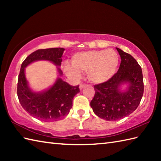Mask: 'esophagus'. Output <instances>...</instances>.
Wrapping results in <instances>:
<instances>
[{
  "instance_id": "34e87169",
  "label": "esophagus",
  "mask_w": 161,
  "mask_h": 161,
  "mask_svg": "<svg viewBox=\"0 0 161 161\" xmlns=\"http://www.w3.org/2000/svg\"><path fill=\"white\" fill-rule=\"evenodd\" d=\"M86 86V84H80V89H82V88H84V87H85Z\"/></svg>"
}]
</instances>
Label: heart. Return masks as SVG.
Returning <instances> with one entry per match:
<instances>
[{"label":"heart","mask_w":161,"mask_h":161,"mask_svg":"<svg viewBox=\"0 0 161 161\" xmlns=\"http://www.w3.org/2000/svg\"><path fill=\"white\" fill-rule=\"evenodd\" d=\"M73 66H64L66 73L78 78L80 72H88V77L94 84H102L110 80L117 71L119 57L112 49L91 50L75 54L72 59Z\"/></svg>","instance_id":"obj_1"}]
</instances>
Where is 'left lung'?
<instances>
[{
  "instance_id": "obj_1",
  "label": "left lung",
  "mask_w": 161,
  "mask_h": 161,
  "mask_svg": "<svg viewBox=\"0 0 161 161\" xmlns=\"http://www.w3.org/2000/svg\"><path fill=\"white\" fill-rule=\"evenodd\" d=\"M121 57L118 71L110 80L94 86L95 95L91 107L95 114L108 121L126 117L134 111L141 101L144 92L142 68L131 54L118 48ZM129 84L125 92L121 85Z\"/></svg>"
}]
</instances>
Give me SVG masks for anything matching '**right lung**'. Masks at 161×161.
Returning a JSON list of instances; mask_svg holds the SVG:
<instances>
[{
  "label": "right lung",
  "mask_w": 161,
  "mask_h": 161,
  "mask_svg": "<svg viewBox=\"0 0 161 161\" xmlns=\"http://www.w3.org/2000/svg\"><path fill=\"white\" fill-rule=\"evenodd\" d=\"M64 48L40 49L30 54L23 61L20 67L17 84V95L22 107L30 115L40 120L57 121L69 114L73 107V99L80 93L78 86H70L61 78L48 89L42 92H34L30 89L25 75V68L34 61L47 60L57 66H61ZM59 75H62L57 67Z\"/></svg>",
  "instance_id": "add662e5"
}]
</instances>
